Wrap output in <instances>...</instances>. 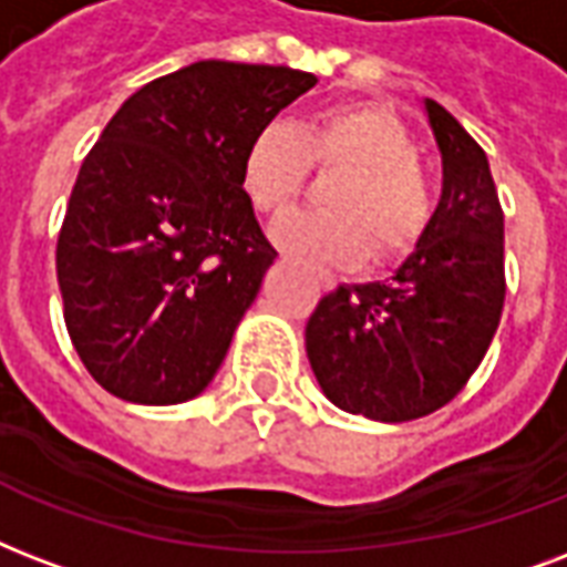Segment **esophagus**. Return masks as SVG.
Listing matches in <instances>:
<instances>
[{"mask_svg":"<svg viewBox=\"0 0 567 567\" xmlns=\"http://www.w3.org/2000/svg\"><path fill=\"white\" fill-rule=\"evenodd\" d=\"M319 280H322L324 289H333V278H331V275H322V278H319Z\"/></svg>","mask_w":567,"mask_h":567,"instance_id":"esophagus-1","label":"esophagus"}]
</instances>
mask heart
Returning a JSON list of instances; mask_svg holds the SVG:
<instances>
[{"label":"heart","mask_w":567,"mask_h":567,"mask_svg":"<svg viewBox=\"0 0 567 567\" xmlns=\"http://www.w3.org/2000/svg\"><path fill=\"white\" fill-rule=\"evenodd\" d=\"M313 171H340L324 188L328 213H296L275 243L322 262H393L414 251L434 215V188L396 115L372 103H333L292 130L260 126L243 153V188L260 215L296 206Z\"/></svg>","instance_id":"heart-1"}]
</instances>
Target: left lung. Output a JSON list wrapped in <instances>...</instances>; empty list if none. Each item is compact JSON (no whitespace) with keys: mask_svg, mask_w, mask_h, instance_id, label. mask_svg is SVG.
Masks as SVG:
<instances>
[{"mask_svg":"<svg viewBox=\"0 0 567 567\" xmlns=\"http://www.w3.org/2000/svg\"><path fill=\"white\" fill-rule=\"evenodd\" d=\"M443 192L416 251L384 284L337 287L307 319V358L333 405L405 423L462 393L488 352L506 298L503 206L488 156L425 100Z\"/></svg>","mask_w":567,"mask_h":567,"instance_id":"left-lung-1","label":"left lung"}]
</instances>
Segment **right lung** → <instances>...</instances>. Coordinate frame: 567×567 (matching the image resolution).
<instances>
[{"instance_id": "right-lung-1", "label": "right lung", "mask_w": 567, "mask_h": 567, "mask_svg": "<svg viewBox=\"0 0 567 567\" xmlns=\"http://www.w3.org/2000/svg\"><path fill=\"white\" fill-rule=\"evenodd\" d=\"M313 85L305 70L195 61L105 124L70 192L55 271L73 349L112 396L177 405L213 381L278 257L243 153Z\"/></svg>"}]
</instances>
